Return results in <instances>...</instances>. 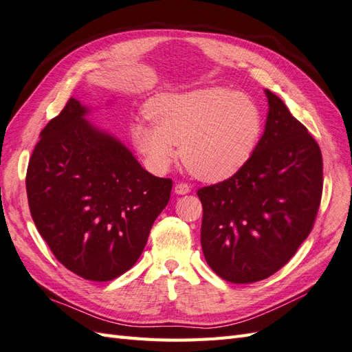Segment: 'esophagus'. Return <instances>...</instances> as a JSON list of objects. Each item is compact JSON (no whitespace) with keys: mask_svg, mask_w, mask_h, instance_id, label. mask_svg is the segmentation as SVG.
Listing matches in <instances>:
<instances>
[{"mask_svg":"<svg viewBox=\"0 0 352 352\" xmlns=\"http://www.w3.org/2000/svg\"><path fill=\"white\" fill-rule=\"evenodd\" d=\"M190 190H192L190 186L186 184V183H177L175 187H174V192L177 195H187V193H190Z\"/></svg>","mask_w":352,"mask_h":352,"instance_id":"obj_1","label":"esophagus"}]
</instances>
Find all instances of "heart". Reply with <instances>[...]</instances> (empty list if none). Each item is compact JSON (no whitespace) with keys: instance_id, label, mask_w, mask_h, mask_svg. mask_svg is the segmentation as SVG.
<instances>
[{"instance_id":"b5f03b06","label":"heart","mask_w":352,"mask_h":352,"mask_svg":"<svg viewBox=\"0 0 352 352\" xmlns=\"http://www.w3.org/2000/svg\"><path fill=\"white\" fill-rule=\"evenodd\" d=\"M146 116L151 123L135 124L132 142L151 173H166L182 146L184 166L208 183L238 174L263 131L262 111L253 99L217 86L157 95Z\"/></svg>"}]
</instances>
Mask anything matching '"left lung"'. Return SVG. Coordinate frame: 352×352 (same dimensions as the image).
I'll return each instance as SVG.
<instances>
[{"instance_id": "8db88e82", "label": "left lung", "mask_w": 352, "mask_h": 352, "mask_svg": "<svg viewBox=\"0 0 352 352\" xmlns=\"http://www.w3.org/2000/svg\"><path fill=\"white\" fill-rule=\"evenodd\" d=\"M265 94V132L248 164L197 190L205 260L233 284L262 281L281 269L308 238L321 202L320 146L281 99Z\"/></svg>"}]
</instances>
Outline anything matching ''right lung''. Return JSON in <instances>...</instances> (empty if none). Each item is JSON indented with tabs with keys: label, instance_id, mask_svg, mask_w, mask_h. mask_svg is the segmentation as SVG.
Listing matches in <instances>:
<instances>
[{
	"label": "right lung",
	"instance_id": "add662e5",
	"mask_svg": "<svg viewBox=\"0 0 352 352\" xmlns=\"http://www.w3.org/2000/svg\"><path fill=\"white\" fill-rule=\"evenodd\" d=\"M69 98L40 133L26 170L31 217L52 253L89 281L129 270L169 202L173 179L144 169Z\"/></svg>",
	"mask_w": 352,
	"mask_h": 352
}]
</instances>
